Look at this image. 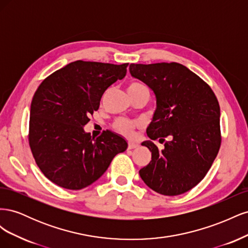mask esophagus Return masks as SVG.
Listing matches in <instances>:
<instances>
[{"label":"esophagus","mask_w":248,"mask_h":248,"mask_svg":"<svg viewBox=\"0 0 248 248\" xmlns=\"http://www.w3.org/2000/svg\"><path fill=\"white\" fill-rule=\"evenodd\" d=\"M138 147H139V145L136 144V142H128V149H129V150L136 149V148H138Z\"/></svg>","instance_id":"esophagus-1"}]
</instances>
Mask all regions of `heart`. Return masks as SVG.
I'll list each match as a JSON object with an SVG mask.
<instances>
[{"label":"heart","instance_id":"obj_1","mask_svg":"<svg viewBox=\"0 0 248 248\" xmlns=\"http://www.w3.org/2000/svg\"><path fill=\"white\" fill-rule=\"evenodd\" d=\"M146 87L142 86L140 82L137 81H132L127 87V91H128V94H134L139 91H141V90H145ZM141 127V123L140 121H132V120H128L125 118H120L117 119L116 121L112 124V128L116 132H118L121 136L125 138H132L134 134V130L137 128H140Z\"/></svg>","mask_w":248,"mask_h":248}]
</instances>
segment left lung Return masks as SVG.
<instances>
[{
    "instance_id": "1",
    "label": "left lung",
    "mask_w": 248,
    "mask_h": 248,
    "mask_svg": "<svg viewBox=\"0 0 248 248\" xmlns=\"http://www.w3.org/2000/svg\"><path fill=\"white\" fill-rule=\"evenodd\" d=\"M129 70L155 93L157 108L147 134L164 145L160 150L151 140L142 142L152 157L140 176L154 191L179 196L205 178L219 151L218 100L207 82L182 64H131Z\"/></svg>"
}]
</instances>
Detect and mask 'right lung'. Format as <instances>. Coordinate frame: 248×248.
<instances>
[{
	"label": "right lung",
	"instance_id": "right-lung-1",
	"mask_svg": "<svg viewBox=\"0 0 248 248\" xmlns=\"http://www.w3.org/2000/svg\"><path fill=\"white\" fill-rule=\"evenodd\" d=\"M127 66L78 60L51 73L36 90L29 145L37 166L52 183L71 190L85 188L127 149L126 140L111 131L96 139L84 131L103 93L126 76Z\"/></svg>",
	"mask_w": 248,
	"mask_h": 248
}]
</instances>
